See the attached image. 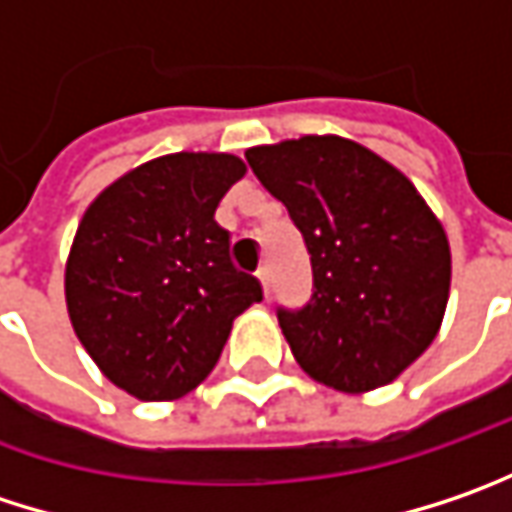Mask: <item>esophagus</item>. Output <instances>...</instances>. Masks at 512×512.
Wrapping results in <instances>:
<instances>
[{
	"label": "esophagus",
	"instance_id": "1",
	"mask_svg": "<svg viewBox=\"0 0 512 512\" xmlns=\"http://www.w3.org/2000/svg\"><path fill=\"white\" fill-rule=\"evenodd\" d=\"M257 281L263 284V292H269V286H272V269H269L266 263H263V266L257 269Z\"/></svg>",
	"mask_w": 512,
	"mask_h": 512
}]
</instances>
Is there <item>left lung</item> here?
I'll return each mask as SVG.
<instances>
[{
	"label": "left lung",
	"instance_id": "8db88e82",
	"mask_svg": "<svg viewBox=\"0 0 512 512\" xmlns=\"http://www.w3.org/2000/svg\"><path fill=\"white\" fill-rule=\"evenodd\" d=\"M246 162L286 205L313 266L310 301L278 307L298 365L347 394L388 385L432 345L446 313L443 226L397 167L347 138L252 147Z\"/></svg>",
	"mask_w": 512,
	"mask_h": 512
}]
</instances>
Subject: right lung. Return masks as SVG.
I'll return each mask as SVG.
<instances>
[{
  "mask_svg": "<svg viewBox=\"0 0 512 512\" xmlns=\"http://www.w3.org/2000/svg\"><path fill=\"white\" fill-rule=\"evenodd\" d=\"M246 165L228 153H173L112 182L66 263V304L80 345L138 400H176L214 371L234 318L263 301L231 263L214 220Z\"/></svg>",
  "mask_w": 512,
  "mask_h": 512,
  "instance_id": "right-lung-1",
  "label": "right lung"
}]
</instances>
